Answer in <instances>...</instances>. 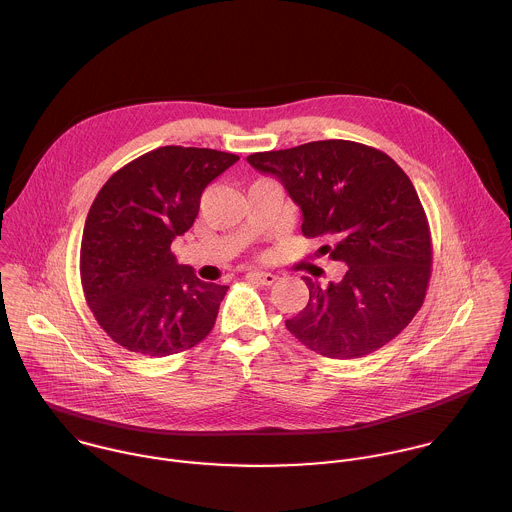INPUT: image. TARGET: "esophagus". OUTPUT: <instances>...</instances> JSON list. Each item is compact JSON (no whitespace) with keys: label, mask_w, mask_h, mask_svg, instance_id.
Wrapping results in <instances>:
<instances>
[{"label":"esophagus","mask_w":512,"mask_h":512,"mask_svg":"<svg viewBox=\"0 0 512 512\" xmlns=\"http://www.w3.org/2000/svg\"><path fill=\"white\" fill-rule=\"evenodd\" d=\"M248 278L262 284V286H272L278 280V276L270 274V272H248Z\"/></svg>","instance_id":"esophagus-1"}]
</instances>
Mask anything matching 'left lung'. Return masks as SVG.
<instances>
[{
    "mask_svg": "<svg viewBox=\"0 0 512 512\" xmlns=\"http://www.w3.org/2000/svg\"><path fill=\"white\" fill-rule=\"evenodd\" d=\"M246 161L274 174L302 208L306 238L328 236L322 254L345 264L340 282L304 278L310 300L286 320L308 349L363 357L399 336L423 306L433 262L427 214L403 169L353 141H314L254 153Z\"/></svg>",
    "mask_w": 512,
    "mask_h": 512,
    "instance_id": "obj_1",
    "label": "left lung"
}]
</instances>
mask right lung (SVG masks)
Returning a JSON list of instances; mask_svg holds the SVG:
<instances>
[{
  "mask_svg": "<svg viewBox=\"0 0 512 512\" xmlns=\"http://www.w3.org/2000/svg\"><path fill=\"white\" fill-rule=\"evenodd\" d=\"M240 157L159 147L115 172L99 190L81 238V286L105 334L129 351L167 357L204 340L228 286L176 264L172 240L200 208L202 190Z\"/></svg>",
  "mask_w": 512,
  "mask_h": 512,
  "instance_id": "1",
  "label": "right lung"
}]
</instances>
